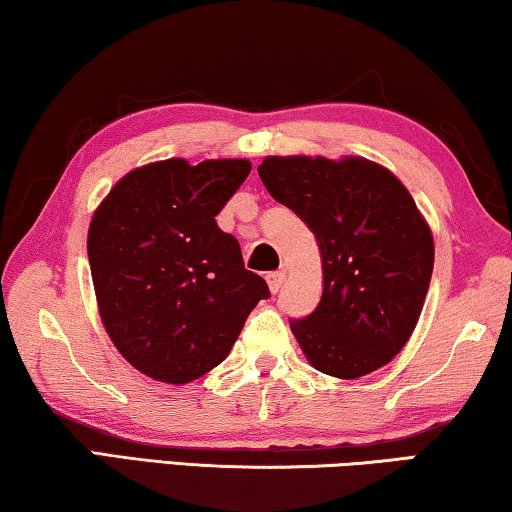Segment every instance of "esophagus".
<instances>
[{"mask_svg": "<svg viewBox=\"0 0 512 512\" xmlns=\"http://www.w3.org/2000/svg\"><path fill=\"white\" fill-rule=\"evenodd\" d=\"M266 282H269L271 294H278L280 287H282V282H285V271H273V273H269V276H266Z\"/></svg>", "mask_w": 512, "mask_h": 512, "instance_id": "esophagus-1", "label": "esophagus"}]
</instances>
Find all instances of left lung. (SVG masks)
<instances>
[{
    "mask_svg": "<svg viewBox=\"0 0 512 512\" xmlns=\"http://www.w3.org/2000/svg\"><path fill=\"white\" fill-rule=\"evenodd\" d=\"M257 172L322 250V301L289 322L305 358L338 379L384 368L414 333L432 278L434 239L414 197L361 156H266Z\"/></svg>",
    "mask_w": 512,
    "mask_h": 512,
    "instance_id": "1",
    "label": "left lung"
}]
</instances>
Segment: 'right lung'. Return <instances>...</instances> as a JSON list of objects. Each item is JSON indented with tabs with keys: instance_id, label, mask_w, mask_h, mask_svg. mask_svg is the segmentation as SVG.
<instances>
[{
	"instance_id": "right-lung-1",
	"label": "right lung",
	"mask_w": 512,
	"mask_h": 512,
	"mask_svg": "<svg viewBox=\"0 0 512 512\" xmlns=\"http://www.w3.org/2000/svg\"><path fill=\"white\" fill-rule=\"evenodd\" d=\"M246 158H167L114 183L89 223L98 315L119 354L156 381L188 384L232 352L269 296L216 216L250 174Z\"/></svg>"
}]
</instances>
